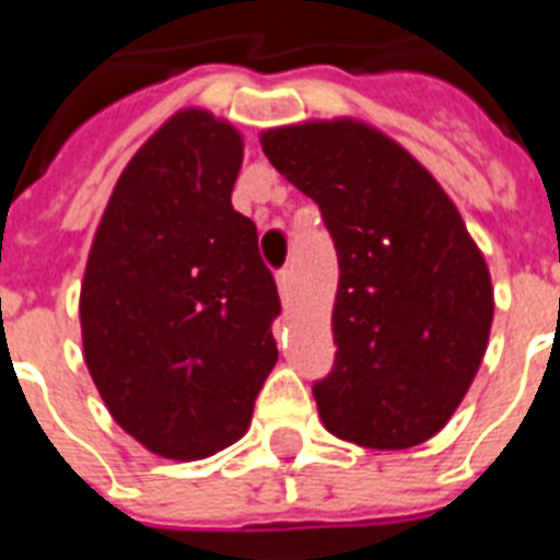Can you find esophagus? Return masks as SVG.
<instances>
[{"label":"esophagus","instance_id":"esophagus-1","mask_svg":"<svg viewBox=\"0 0 560 560\" xmlns=\"http://www.w3.org/2000/svg\"><path fill=\"white\" fill-rule=\"evenodd\" d=\"M276 284H279L281 299H288L290 293H293V270H281L279 276H276Z\"/></svg>","mask_w":560,"mask_h":560}]
</instances>
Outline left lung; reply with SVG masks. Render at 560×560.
<instances>
[{"instance_id": "obj_1", "label": "left lung", "mask_w": 560, "mask_h": 560, "mask_svg": "<svg viewBox=\"0 0 560 560\" xmlns=\"http://www.w3.org/2000/svg\"><path fill=\"white\" fill-rule=\"evenodd\" d=\"M258 139L272 168L319 206L337 246V360L314 386L323 424L374 451L433 439L468 395L494 323L491 272L456 202L360 118Z\"/></svg>"}]
</instances>
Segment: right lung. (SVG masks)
<instances>
[{"mask_svg": "<svg viewBox=\"0 0 560 560\" xmlns=\"http://www.w3.org/2000/svg\"><path fill=\"white\" fill-rule=\"evenodd\" d=\"M244 136L177 109L127 162L92 237L81 340L116 424L162 459L235 444L279 349V293L232 209Z\"/></svg>", "mask_w": 560, "mask_h": 560, "instance_id": "obj_1", "label": "right lung"}]
</instances>
